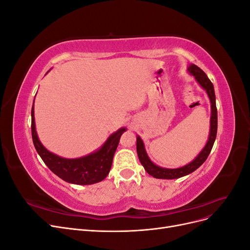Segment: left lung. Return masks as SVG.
I'll list each match as a JSON object with an SVG mask.
<instances>
[{
  "mask_svg": "<svg viewBox=\"0 0 250 250\" xmlns=\"http://www.w3.org/2000/svg\"><path fill=\"white\" fill-rule=\"evenodd\" d=\"M188 71L191 75L195 77L196 81H197L200 86L206 89V92L209 98L210 101V108H211V115H210V129H209V135L208 140L206 144V146L201 150V152L196 156L194 160L188 163V165L184 166L181 168L177 169H167V168H162L158 167L155 164L150 161L149 156L147 155V152L145 150V146H144V143L142 139L138 135L137 138V152L139 160L143 167L145 168L148 174L154 178H160V179H175L188 175L195 170H197L200 166L207 161L208 154L210 153V150L213 148V145L216 140L217 135V127H218V116H217V107H216V96H215V90L213 83L210 82L207 74L204 73L200 67H198L196 64H190L188 67Z\"/></svg>",
  "mask_w": 250,
  "mask_h": 250,
  "instance_id": "left-lung-1",
  "label": "left lung"
}]
</instances>
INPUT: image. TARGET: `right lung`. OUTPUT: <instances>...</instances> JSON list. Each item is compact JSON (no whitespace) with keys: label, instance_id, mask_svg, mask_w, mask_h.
Wrapping results in <instances>:
<instances>
[{"label":"right lung","instance_id":"add662e5","mask_svg":"<svg viewBox=\"0 0 250 250\" xmlns=\"http://www.w3.org/2000/svg\"><path fill=\"white\" fill-rule=\"evenodd\" d=\"M126 128H120L113 132L103 146L86 156L79 158H64L50 152L42 146L37 137L34 121V102L31 110V131L34 147L43 163L58 177L74 185H93L102 181L108 175L112 158L119 145L120 138Z\"/></svg>","mask_w":250,"mask_h":250}]
</instances>
